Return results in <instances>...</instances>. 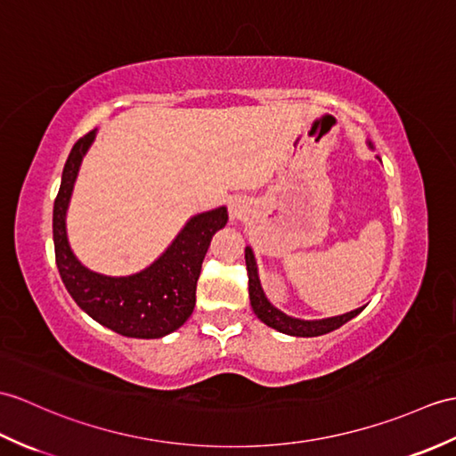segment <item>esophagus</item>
I'll use <instances>...</instances> for the list:
<instances>
[{"mask_svg": "<svg viewBox=\"0 0 456 456\" xmlns=\"http://www.w3.org/2000/svg\"><path fill=\"white\" fill-rule=\"evenodd\" d=\"M242 211H245V206H242L240 200H237V198L229 200V216H231L232 219H235V217H240V216H242Z\"/></svg>", "mask_w": 456, "mask_h": 456, "instance_id": "obj_1", "label": "esophagus"}]
</instances>
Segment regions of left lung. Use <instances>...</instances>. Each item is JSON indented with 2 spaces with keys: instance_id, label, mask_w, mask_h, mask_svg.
Listing matches in <instances>:
<instances>
[{
  "instance_id": "1",
  "label": "left lung",
  "mask_w": 456,
  "mask_h": 456,
  "mask_svg": "<svg viewBox=\"0 0 456 456\" xmlns=\"http://www.w3.org/2000/svg\"><path fill=\"white\" fill-rule=\"evenodd\" d=\"M369 145H371V142H369ZM371 150H373V145H371ZM245 260H247V272H248V295H250L252 311L264 324L276 328L278 332L289 334V336H301V338L322 336V334L336 330V328H340L342 324L352 321L354 316H357L363 311V306H359V309H355V311H349L340 316H330V319H322V321L293 319V316L276 309V306H273L266 299V295H264L260 280H258L256 260H254V254H252L250 247L245 248Z\"/></svg>"
}]
</instances>
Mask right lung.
I'll use <instances>...</instances> for the list:
<instances>
[{
  "instance_id": "obj_1",
  "label": "right lung",
  "mask_w": 456,
  "mask_h": 456,
  "mask_svg": "<svg viewBox=\"0 0 456 456\" xmlns=\"http://www.w3.org/2000/svg\"><path fill=\"white\" fill-rule=\"evenodd\" d=\"M97 132L85 134L68 157L54 202V250L60 276L68 293L93 321L128 338H163L183 326L196 305V283L209 240L227 224V208L188 219L161 256L132 276L110 278L91 272L71 252L66 211L85 153Z\"/></svg>"
}]
</instances>
